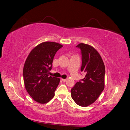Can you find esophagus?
Returning a JSON list of instances; mask_svg holds the SVG:
<instances>
[{
  "mask_svg": "<svg viewBox=\"0 0 130 130\" xmlns=\"http://www.w3.org/2000/svg\"><path fill=\"white\" fill-rule=\"evenodd\" d=\"M61 80L62 82H65L67 80V79H61Z\"/></svg>",
  "mask_w": 130,
  "mask_h": 130,
  "instance_id": "34e87169",
  "label": "esophagus"
}]
</instances>
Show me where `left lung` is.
<instances>
[{"mask_svg":"<svg viewBox=\"0 0 130 130\" xmlns=\"http://www.w3.org/2000/svg\"><path fill=\"white\" fill-rule=\"evenodd\" d=\"M76 47L81 51L80 71L86 76L71 89V96L78 105L87 107L94 103L104 89L105 67L94 47L82 43Z\"/></svg>","mask_w":130,"mask_h":130,"instance_id":"8db88e82","label":"left lung"}]
</instances>
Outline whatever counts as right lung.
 <instances>
[{
	"label": "right lung",
	"instance_id": "1",
	"mask_svg": "<svg viewBox=\"0 0 130 130\" xmlns=\"http://www.w3.org/2000/svg\"><path fill=\"white\" fill-rule=\"evenodd\" d=\"M62 45L54 42H44L33 49L28 56L23 68L26 90L35 101L48 102L54 96L60 78L48 75L57 52Z\"/></svg>",
	"mask_w": 130,
	"mask_h": 130
}]
</instances>
